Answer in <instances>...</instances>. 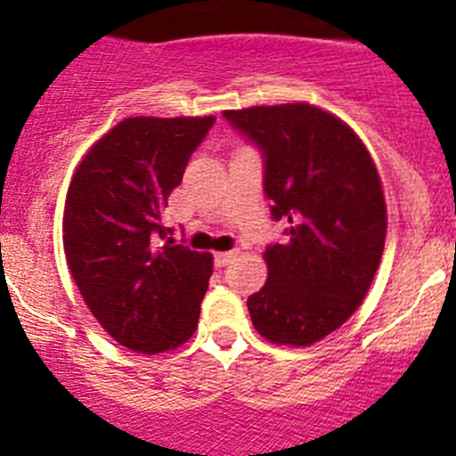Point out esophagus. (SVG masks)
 I'll return each mask as SVG.
<instances>
[{
	"label": "esophagus",
	"instance_id": "obj_1",
	"mask_svg": "<svg viewBox=\"0 0 456 456\" xmlns=\"http://www.w3.org/2000/svg\"><path fill=\"white\" fill-rule=\"evenodd\" d=\"M236 256H238V251H224V254H216L214 262H216V266H227Z\"/></svg>",
	"mask_w": 456,
	"mask_h": 456
}]
</instances>
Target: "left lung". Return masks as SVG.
Wrapping results in <instances>:
<instances>
[{
  "label": "left lung",
  "instance_id": "left-lung-1",
  "mask_svg": "<svg viewBox=\"0 0 456 456\" xmlns=\"http://www.w3.org/2000/svg\"><path fill=\"white\" fill-rule=\"evenodd\" d=\"M260 150L271 218L289 224L266 247L269 278L247 300L256 330L275 344L309 346L362 305L386 240V202L364 142L309 103L227 110Z\"/></svg>",
  "mask_w": 456,
  "mask_h": 456
}]
</instances>
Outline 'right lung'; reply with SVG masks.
<instances>
[{
  "instance_id": "right-lung-1",
  "label": "right lung",
  "mask_w": 456,
  "mask_h": 456,
  "mask_svg": "<svg viewBox=\"0 0 456 456\" xmlns=\"http://www.w3.org/2000/svg\"><path fill=\"white\" fill-rule=\"evenodd\" d=\"M214 117H134L77 167L63 211L68 266L99 324L145 355L185 344L199 326L214 260L176 245L160 223Z\"/></svg>"
}]
</instances>
